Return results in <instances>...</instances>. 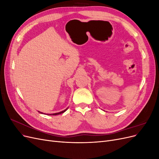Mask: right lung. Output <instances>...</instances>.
I'll list each match as a JSON object with an SVG mask.
<instances>
[{
	"instance_id": "1",
	"label": "right lung",
	"mask_w": 159,
	"mask_h": 159,
	"mask_svg": "<svg viewBox=\"0 0 159 159\" xmlns=\"http://www.w3.org/2000/svg\"><path fill=\"white\" fill-rule=\"evenodd\" d=\"M68 109V108L67 109H66L65 110H64V111H60V112H59V113H53V114H50V115H59V114H61V113H64ZM40 112V111H39Z\"/></svg>"
}]
</instances>
